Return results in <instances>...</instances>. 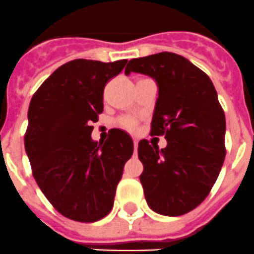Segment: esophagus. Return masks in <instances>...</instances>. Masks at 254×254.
<instances>
[{"mask_svg": "<svg viewBox=\"0 0 254 254\" xmlns=\"http://www.w3.org/2000/svg\"><path fill=\"white\" fill-rule=\"evenodd\" d=\"M134 148H135V150H136V148H138V139H135V138H134Z\"/></svg>", "mask_w": 254, "mask_h": 254, "instance_id": "1", "label": "esophagus"}]
</instances>
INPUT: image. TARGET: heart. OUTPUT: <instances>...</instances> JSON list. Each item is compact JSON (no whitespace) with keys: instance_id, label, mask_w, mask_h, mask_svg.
Here are the masks:
<instances>
[{"instance_id":"obj_1","label":"heart","mask_w":254,"mask_h":254,"mask_svg":"<svg viewBox=\"0 0 254 254\" xmlns=\"http://www.w3.org/2000/svg\"><path fill=\"white\" fill-rule=\"evenodd\" d=\"M116 124L123 127V129L127 130V131H134L138 127V120L134 118H130V116H124V118L119 119Z\"/></svg>"}]
</instances>
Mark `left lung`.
Returning <instances> with one entry per match:
<instances>
[{
    "mask_svg": "<svg viewBox=\"0 0 254 254\" xmlns=\"http://www.w3.org/2000/svg\"><path fill=\"white\" fill-rule=\"evenodd\" d=\"M130 72L158 83L150 134L167 139L161 150L139 141L145 200L162 215H184L206 198L225 158V115L218 93L206 73L170 52L131 59L125 74Z\"/></svg>",
    "mask_w": 254,
    "mask_h": 254,
    "instance_id": "8db88e82",
    "label": "left lung"
}]
</instances>
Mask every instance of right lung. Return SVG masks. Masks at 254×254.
Masks as SVG:
<instances>
[{"instance_id": "1", "label": "right lung", "mask_w": 254, "mask_h": 254, "mask_svg": "<svg viewBox=\"0 0 254 254\" xmlns=\"http://www.w3.org/2000/svg\"><path fill=\"white\" fill-rule=\"evenodd\" d=\"M127 59H74L57 68L34 93L27 111L25 150L39 189L62 215L93 223L111 211L134 144L114 129L105 143L91 139L104 111V88Z\"/></svg>"}]
</instances>
